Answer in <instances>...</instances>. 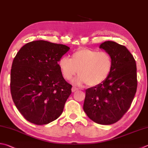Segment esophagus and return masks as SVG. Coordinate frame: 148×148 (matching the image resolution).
Here are the masks:
<instances>
[{
	"mask_svg": "<svg viewBox=\"0 0 148 148\" xmlns=\"http://www.w3.org/2000/svg\"><path fill=\"white\" fill-rule=\"evenodd\" d=\"M78 90H79V89L77 88L76 87H73V88H71V91H72V92H73H73H75V91H78Z\"/></svg>",
	"mask_w": 148,
	"mask_h": 148,
	"instance_id": "34e87169",
	"label": "esophagus"
}]
</instances>
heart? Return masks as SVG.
<instances>
[{
  "instance_id": "heart-1",
  "label": "heart",
  "mask_w": 148,
  "mask_h": 148,
  "mask_svg": "<svg viewBox=\"0 0 148 148\" xmlns=\"http://www.w3.org/2000/svg\"><path fill=\"white\" fill-rule=\"evenodd\" d=\"M60 70L66 80H71L77 72L80 74L73 82L96 86L106 80L112 70V57L106 52L82 48L74 52L71 58L62 57L58 61Z\"/></svg>"
}]
</instances>
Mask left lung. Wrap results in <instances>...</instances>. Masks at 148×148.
<instances>
[{
	"label": "left lung",
	"mask_w": 148,
	"mask_h": 148,
	"mask_svg": "<svg viewBox=\"0 0 148 148\" xmlns=\"http://www.w3.org/2000/svg\"><path fill=\"white\" fill-rule=\"evenodd\" d=\"M99 48L112 57L113 68L106 80L86 90L83 109L93 122L110 125L119 121L129 110L137 87L136 66L124 46L109 40Z\"/></svg>",
	"instance_id": "left-lung-1"
}]
</instances>
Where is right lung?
<instances>
[{
    "instance_id": "obj_1",
    "label": "right lung",
    "mask_w": 148,
    "mask_h": 148,
    "mask_svg": "<svg viewBox=\"0 0 148 148\" xmlns=\"http://www.w3.org/2000/svg\"><path fill=\"white\" fill-rule=\"evenodd\" d=\"M69 49L45 40L32 41L22 46L14 58L11 94L27 121L47 124L62 114L72 86L63 78L58 62Z\"/></svg>"
}]
</instances>
